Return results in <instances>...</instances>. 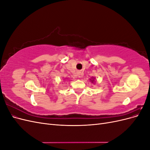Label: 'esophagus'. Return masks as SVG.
<instances>
[{
	"label": "esophagus",
	"mask_w": 150,
	"mask_h": 150,
	"mask_svg": "<svg viewBox=\"0 0 150 150\" xmlns=\"http://www.w3.org/2000/svg\"><path fill=\"white\" fill-rule=\"evenodd\" d=\"M77 76H78L79 78H81V76H83V73L81 71H78L77 72Z\"/></svg>",
	"instance_id": "obj_1"
}]
</instances>
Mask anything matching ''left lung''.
I'll list each match as a JSON object with an SVG mask.
<instances>
[{
  "instance_id": "obj_1",
  "label": "left lung",
  "mask_w": 150,
  "mask_h": 150,
  "mask_svg": "<svg viewBox=\"0 0 150 150\" xmlns=\"http://www.w3.org/2000/svg\"><path fill=\"white\" fill-rule=\"evenodd\" d=\"M91 81H92V83H93V81L94 80H91Z\"/></svg>"
}]
</instances>
